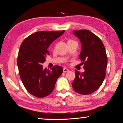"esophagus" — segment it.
<instances>
[{"mask_svg": "<svg viewBox=\"0 0 123 123\" xmlns=\"http://www.w3.org/2000/svg\"><path fill=\"white\" fill-rule=\"evenodd\" d=\"M69 71V69H68V68H63V72L64 73H66L67 72Z\"/></svg>", "mask_w": 123, "mask_h": 123, "instance_id": "1", "label": "esophagus"}]
</instances>
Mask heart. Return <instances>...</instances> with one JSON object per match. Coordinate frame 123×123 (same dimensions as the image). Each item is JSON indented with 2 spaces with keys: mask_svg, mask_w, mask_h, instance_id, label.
<instances>
[{
  "mask_svg": "<svg viewBox=\"0 0 123 123\" xmlns=\"http://www.w3.org/2000/svg\"><path fill=\"white\" fill-rule=\"evenodd\" d=\"M72 41H73V40H72V39H69V40L68 41V43L71 42H72Z\"/></svg>",
  "mask_w": 123,
  "mask_h": 123,
  "instance_id": "heart-1",
  "label": "heart"
}]
</instances>
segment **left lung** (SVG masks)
Returning <instances> with one entry per match:
<instances>
[{"instance_id":"1","label":"left lung","mask_w":123,"mask_h":123,"mask_svg":"<svg viewBox=\"0 0 123 123\" xmlns=\"http://www.w3.org/2000/svg\"><path fill=\"white\" fill-rule=\"evenodd\" d=\"M73 34L81 42L79 58L85 71H75L76 77L72 83L74 90L83 95L90 94L102 84L106 76L107 57L102 41L87 30H73Z\"/></svg>"}]
</instances>
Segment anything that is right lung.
<instances>
[{"instance_id":"1","label":"right lung","mask_w":123,"mask_h":123,"mask_svg":"<svg viewBox=\"0 0 123 123\" xmlns=\"http://www.w3.org/2000/svg\"><path fill=\"white\" fill-rule=\"evenodd\" d=\"M64 31H37L21 44L17 60L20 76L26 90L35 97L43 98L51 93L63 73V68L59 65L49 70L43 69L42 64L50 55L47 49L51 43Z\"/></svg>"}]
</instances>
